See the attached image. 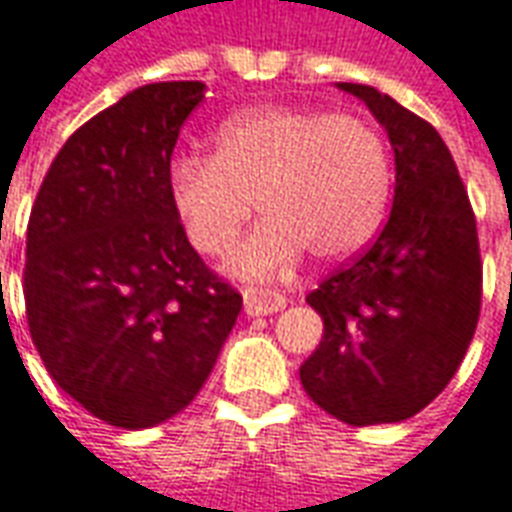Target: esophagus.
Instances as JSON below:
<instances>
[{
  "label": "esophagus",
  "instance_id": "esophagus-1",
  "mask_svg": "<svg viewBox=\"0 0 512 512\" xmlns=\"http://www.w3.org/2000/svg\"><path fill=\"white\" fill-rule=\"evenodd\" d=\"M285 296L266 288H246L244 290V312L246 315H271V312L285 310Z\"/></svg>",
  "mask_w": 512,
  "mask_h": 512
}]
</instances>
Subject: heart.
<instances>
[{"instance_id": "obj_1", "label": "heart", "mask_w": 512, "mask_h": 512, "mask_svg": "<svg viewBox=\"0 0 512 512\" xmlns=\"http://www.w3.org/2000/svg\"><path fill=\"white\" fill-rule=\"evenodd\" d=\"M392 189L384 136L365 117L255 106L213 131V153L169 164V205L189 244L222 255L252 213L266 216L224 260L238 279H274L307 249L343 260L376 235Z\"/></svg>"}]
</instances>
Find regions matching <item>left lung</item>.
I'll return each mask as SVG.
<instances>
[{
  "label": "left lung",
  "mask_w": 512,
  "mask_h": 512,
  "mask_svg": "<svg viewBox=\"0 0 512 512\" xmlns=\"http://www.w3.org/2000/svg\"><path fill=\"white\" fill-rule=\"evenodd\" d=\"M373 112L395 153L384 230L312 290L323 337L304 392L345 425L403 422L461 367L480 318L483 266L469 194L439 131L367 84L337 82Z\"/></svg>",
  "instance_id": "1"
}]
</instances>
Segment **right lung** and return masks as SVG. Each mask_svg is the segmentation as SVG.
Masks as SVG:
<instances>
[{
	"instance_id": "obj_1",
	"label": "right lung",
	"mask_w": 512,
	"mask_h": 512,
	"mask_svg": "<svg viewBox=\"0 0 512 512\" xmlns=\"http://www.w3.org/2000/svg\"><path fill=\"white\" fill-rule=\"evenodd\" d=\"M202 98V82H158L98 112L62 145L29 216L32 343L62 392L115 428L189 406L244 304L169 205V156Z\"/></svg>"
}]
</instances>
